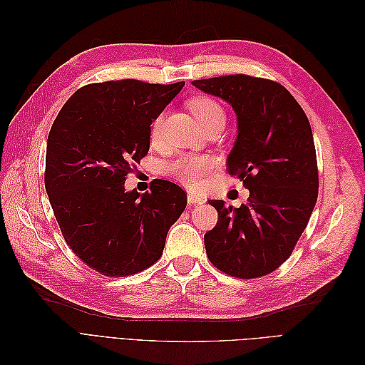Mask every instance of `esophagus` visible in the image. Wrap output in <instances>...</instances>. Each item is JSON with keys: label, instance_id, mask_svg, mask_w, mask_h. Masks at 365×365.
Listing matches in <instances>:
<instances>
[{"label": "esophagus", "instance_id": "34e87169", "mask_svg": "<svg viewBox=\"0 0 365 365\" xmlns=\"http://www.w3.org/2000/svg\"><path fill=\"white\" fill-rule=\"evenodd\" d=\"M187 202H189L190 205H201V204L205 202V197L197 196L195 193H189V195H187Z\"/></svg>", "mask_w": 365, "mask_h": 365}]
</instances>
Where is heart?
Masks as SVG:
<instances>
[{"label": "heart", "instance_id": "heart-1", "mask_svg": "<svg viewBox=\"0 0 365 365\" xmlns=\"http://www.w3.org/2000/svg\"><path fill=\"white\" fill-rule=\"evenodd\" d=\"M190 111L202 128L216 120H225L224 109L210 97H196L190 102ZM161 118H157L152 125L150 138L157 141L160 135ZM215 168V160L202 155H182L165 165V173L184 185L197 187L202 182L204 175Z\"/></svg>", "mask_w": 365, "mask_h": 365}]
</instances>
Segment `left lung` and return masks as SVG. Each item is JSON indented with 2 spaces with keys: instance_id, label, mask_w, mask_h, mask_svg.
<instances>
[{
  "instance_id": "8db88e82",
  "label": "left lung",
  "mask_w": 365,
  "mask_h": 365,
  "mask_svg": "<svg viewBox=\"0 0 365 365\" xmlns=\"http://www.w3.org/2000/svg\"><path fill=\"white\" fill-rule=\"evenodd\" d=\"M192 85L233 108L237 137L227 168L250 190V201L239 208L208 201L219 220L204 236L207 256L233 277H262L291 256L317 202L311 125L292 94L277 82L231 74Z\"/></svg>"
}]
</instances>
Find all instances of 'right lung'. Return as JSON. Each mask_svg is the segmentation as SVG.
<instances>
[{
  "label": "right lung",
  "instance_id": "right-lung-1",
  "mask_svg": "<svg viewBox=\"0 0 365 365\" xmlns=\"http://www.w3.org/2000/svg\"><path fill=\"white\" fill-rule=\"evenodd\" d=\"M184 86L134 79L77 90L50 129L46 190L62 235L88 267L109 277L146 269L163 254L187 205L180 185L157 180L126 190V175L146 155L150 125Z\"/></svg>",
  "mask_w": 365,
  "mask_h": 365
}]
</instances>
